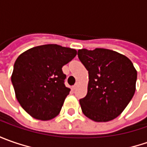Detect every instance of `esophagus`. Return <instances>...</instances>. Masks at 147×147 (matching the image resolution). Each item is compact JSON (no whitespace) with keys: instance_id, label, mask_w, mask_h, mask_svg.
<instances>
[{"instance_id":"esophagus-1","label":"esophagus","mask_w":147,"mask_h":147,"mask_svg":"<svg viewBox=\"0 0 147 147\" xmlns=\"http://www.w3.org/2000/svg\"><path fill=\"white\" fill-rule=\"evenodd\" d=\"M76 88H77V83L75 84V85H74V86L72 87V89H73V90H74V89H75Z\"/></svg>"}]
</instances>
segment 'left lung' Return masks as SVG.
<instances>
[{
    "instance_id": "obj_1",
    "label": "left lung",
    "mask_w": 147,
    "mask_h": 147,
    "mask_svg": "<svg viewBox=\"0 0 147 147\" xmlns=\"http://www.w3.org/2000/svg\"><path fill=\"white\" fill-rule=\"evenodd\" d=\"M78 56L89 76L87 96L79 100L82 113L96 122L115 119L135 93L138 74L132 61L103 48L78 50Z\"/></svg>"
}]
</instances>
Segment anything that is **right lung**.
Wrapping results in <instances>:
<instances>
[{"label":"right lung","instance_id":"add662e5","mask_svg":"<svg viewBox=\"0 0 147 147\" xmlns=\"http://www.w3.org/2000/svg\"><path fill=\"white\" fill-rule=\"evenodd\" d=\"M76 54L74 49L47 44L29 49L17 58L11 82L19 103L32 117L49 120L59 114L70 92L65 87L62 67Z\"/></svg>","mask_w":147,"mask_h":147}]
</instances>
